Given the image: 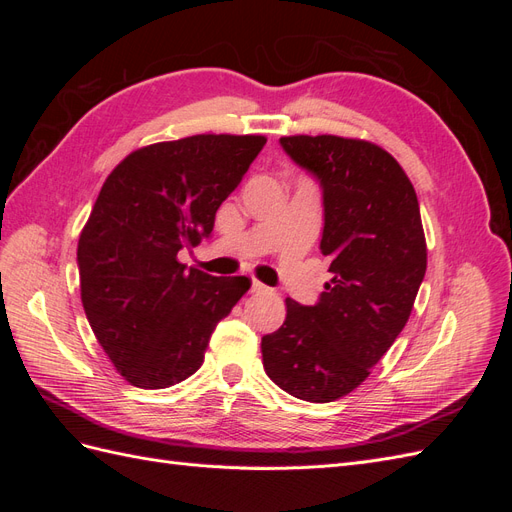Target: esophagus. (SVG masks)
Masks as SVG:
<instances>
[{
    "instance_id": "obj_1",
    "label": "esophagus",
    "mask_w": 512,
    "mask_h": 512,
    "mask_svg": "<svg viewBox=\"0 0 512 512\" xmlns=\"http://www.w3.org/2000/svg\"><path fill=\"white\" fill-rule=\"evenodd\" d=\"M267 290H269V288H267L265 284H262V282H258V280H254V282H252V292H256V294H258V292H267Z\"/></svg>"
}]
</instances>
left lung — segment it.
<instances>
[{"instance_id": "1", "label": "left lung", "mask_w": 512, "mask_h": 512, "mask_svg": "<svg viewBox=\"0 0 512 512\" xmlns=\"http://www.w3.org/2000/svg\"><path fill=\"white\" fill-rule=\"evenodd\" d=\"M280 143L320 179L333 280L314 307L286 299L284 324L262 337V365L292 397L327 404L361 386L406 327L427 269L425 230L412 181L380 145L335 134Z\"/></svg>"}]
</instances>
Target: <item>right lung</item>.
Listing matches in <instances>:
<instances>
[{"instance_id": "add662e5", "label": "right lung", "mask_w": 512, "mask_h": 512, "mask_svg": "<svg viewBox=\"0 0 512 512\" xmlns=\"http://www.w3.org/2000/svg\"><path fill=\"white\" fill-rule=\"evenodd\" d=\"M265 143L262 134H194L136 149L106 177L76 250L81 301L132 386L190 378L213 329L250 290V277H213L177 254L211 235L215 211Z\"/></svg>"}]
</instances>
